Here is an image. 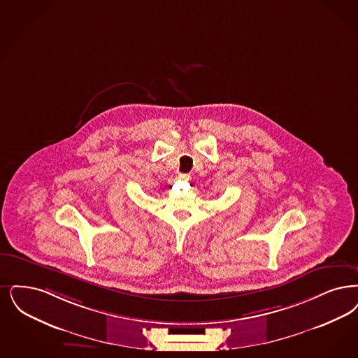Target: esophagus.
I'll return each mask as SVG.
<instances>
[{
    "label": "esophagus",
    "instance_id": "esophagus-1",
    "mask_svg": "<svg viewBox=\"0 0 358 358\" xmlns=\"http://www.w3.org/2000/svg\"><path fill=\"white\" fill-rule=\"evenodd\" d=\"M178 180H180V181H185V182H187V181H190V176H189V174H186V173H182V174H180V176H178Z\"/></svg>",
    "mask_w": 358,
    "mask_h": 358
}]
</instances>
